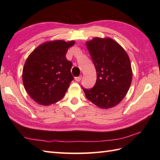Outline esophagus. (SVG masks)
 Masks as SVG:
<instances>
[{
    "label": "esophagus",
    "instance_id": "1",
    "mask_svg": "<svg viewBox=\"0 0 160 160\" xmlns=\"http://www.w3.org/2000/svg\"><path fill=\"white\" fill-rule=\"evenodd\" d=\"M82 79V76H80L78 77H76L75 78V80L76 81V82H80V81Z\"/></svg>",
    "mask_w": 160,
    "mask_h": 160
}]
</instances>
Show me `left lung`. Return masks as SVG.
Listing matches in <instances>:
<instances>
[{"mask_svg":"<svg viewBox=\"0 0 160 160\" xmlns=\"http://www.w3.org/2000/svg\"><path fill=\"white\" fill-rule=\"evenodd\" d=\"M86 45L97 72L91 89H82L86 98L97 107L108 109L124 99L130 88L132 71L127 53L111 38H96Z\"/></svg>","mask_w":160,"mask_h":160,"instance_id":"left-lung-1","label":"left lung"}]
</instances>
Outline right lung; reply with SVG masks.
Instances as JSON below:
<instances>
[{"label": "right lung", "mask_w": 160, "mask_h": 160, "mask_svg": "<svg viewBox=\"0 0 160 160\" xmlns=\"http://www.w3.org/2000/svg\"><path fill=\"white\" fill-rule=\"evenodd\" d=\"M74 44L73 40L45 42L29 54L22 69V82L36 102L48 106L64 97L73 80L72 62L67 59L66 53Z\"/></svg>", "instance_id": "obj_1"}]
</instances>
